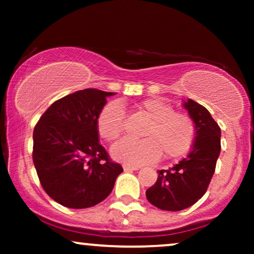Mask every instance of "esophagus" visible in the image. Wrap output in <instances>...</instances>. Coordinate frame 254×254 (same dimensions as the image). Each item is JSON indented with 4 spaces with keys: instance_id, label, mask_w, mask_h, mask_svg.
I'll list each match as a JSON object with an SVG mask.
<instances>
[{
    "instance_id": "esophagus-1",
    "label": "esophagus",
    "mask_w": 254,
    "mask_h": 254,
    "mask_svg": "<svg viewBox=\"0 0 254 254\" xmlns=\"http://www.w3.org/2000/svg\"><path fill=\"white\" fill-rule=\"evenodd\" d=\"M123 168L125 172H132V171L138 170V167H133V166H127V165H124Z\"/></svg>"
}]
</instances>
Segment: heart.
<instances>
[{"instance_id":"heart-1","label":"heart","mask_w":254,"mask_h":254,"mask_svg":"<svg viewBox=\"0 0 254 254\" xmlns=\"http://www.w3.org/2000/svg\"><path fill=\"white\" fill-rule=\"evenodd\" d=\"M139 111L150 119L142 139L124 138L112 147L111 153L117 161L127 166H139L156 161L161 154L165 159L185 155L193 143L194 124L188 115L174 112V107L162 99H145ZM125 111L118 101L106 104L99 112L97 127L106 141H115L124 130Z\"/></svg>"}]
</instances>
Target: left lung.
<instances>
[{
    "label": "left lung",
    "mask_w": 254,
    "mask_h": 254,
    "mask_svg": "<svg viewBox=\"0 0 254 254\" xmlns=\"http://www.w3.org/2000/svg\"><path fill=\"white\" fill-rule=\"evenodd\" d=\"M194 123L196 137L189 155L170 170L157 171L156 183L145 191L148 202L161 210L179 211L206 192L221 151V129L210 112L196 101L184 103Z\"/></svg>",
    "instance_id": "8db88e82"
}]
</instances>
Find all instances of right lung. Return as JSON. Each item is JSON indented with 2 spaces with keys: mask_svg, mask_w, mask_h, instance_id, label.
Returning <instances> with one entry per match:
<instances>
[{
  "mask_svg": "<svg viewBox=\"0 0 254 254\" xmlns=\"http://www.w3.org/2000/svg\"><path fill=\"white\" fill-rule=\"evenodd\" d=\"M111 95L115 93L77 90L55 101L34 127L32 155L38 178L44 191L61 205H97L123 172L99 143L97 119Z\"/></svg>",
  "mask_w": 254,
  "mask_h": 254,
  "instance_id": "1",
  "label": "right lung"
}]
</instances>
